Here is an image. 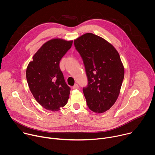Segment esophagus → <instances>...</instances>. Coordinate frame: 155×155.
Here are the masks:
<instances>
[{"label":"esophagus","mask_w":155,"mask_h":155,"mask_svg":"<svg viewBox=\"0 0 155 155\" xmlns=\"http://www.w3.org/2000/svg\"><path fill=\"white\" fill-rule=\"evenodd\" d=\"M78 87H79V86H78V85L77 84H74V86L72 87V89L73 90H75V89H78Z\"/></svg>","instance_id":"1"}]
</instances>
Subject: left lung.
Here are the masks:
<instances>
[{"label":"left lung","mask_w":155,"mask_h":155,"mask_svg":"<svg viewBox=\"0 0 155 155\" xmlns=\"http://www.w3.org/2000/svg\"><path fill=\"white\" fill-rule=\"evenodd\" d=\"M74 45L87 78V85L83 88L87 105L95 113H104L117 100L124 79L119 53L111 43L92 33L75 39Z\"/></svg>","instance_id":"obj_1"}]
</instances>
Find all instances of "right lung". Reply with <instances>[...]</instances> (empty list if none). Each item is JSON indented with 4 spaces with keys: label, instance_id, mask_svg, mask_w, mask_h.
I'll return each instance as SVG.
<instances>
[{
    "label": "right lung",
    "instance_id": "obj_1",
    "mask_svg": "<svg viewBox=\"0 0 155 155\" xmlns=\"http://www.w3.org/2000/svg\"><path fill=\"white\" fill-rule=\"evenodd\" d=\"M73 41L53 38L35 53L26 69V79L37 102L47 110L58 111L68 103L71 87L59 68L61 58L71 48Z\"/></svg>",
    "mask_w": 155,
    "mask_h": 155
}]
</instances>
